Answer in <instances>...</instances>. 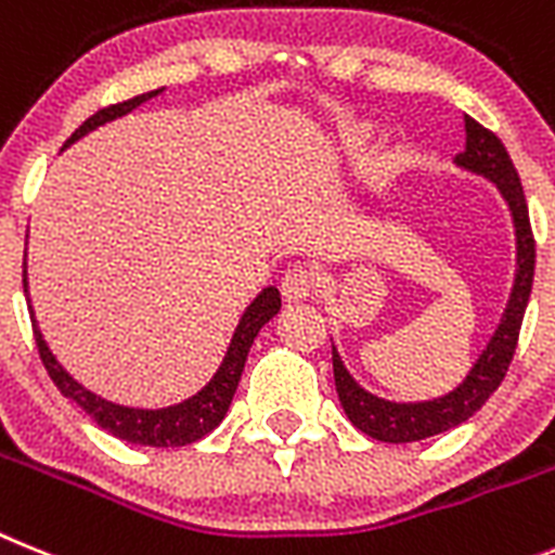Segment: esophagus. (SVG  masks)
<instances>
[{"label":"esophagus","mask_w":555,"mask_h":555,"mask_svg":"<svg viewBox=\"0 0 555 555\" xmlns=\"http://www.w3.org/2000/svg\"><path fill=\"white\" fill-rule=\"evenodd\" d=\"M312 284H315V279H312L310 268L307 264H293L282 276V296L287 301H305V298H310Z\"/></svg>","instance_id":"1"}]
</instances>
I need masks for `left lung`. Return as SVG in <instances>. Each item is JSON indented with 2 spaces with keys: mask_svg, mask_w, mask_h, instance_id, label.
<instances>
[{
  "mask_svg": "<svg viewBox=\"0 0 555 555\" xmlns=\"http://www.w3.org/2000/svg\"><path fill=\"white\" fill-rule=\"evenodd\" d=\"M466 125V147L457 153L455 164L461 170H469L475 176L489 178L498 186L503 201L508 204L511 220H514V237H517V273H514V287H511L508 305L498 330L480 351V358L469 369L464 383L452 388L450 393L424 402H391L377 393L365 391L358 379L351 377L344 365L337 349L332 346V369H335L337 399L344 404L349 422L365 436L388 441V444H411L422 438L447 433L457 424H464L486 404V399L498 391L508 371L514 349H517L519 326H522L525 307L531 298L533 284V262H537V245H533L531 220H528V204L519 184V176L505 153L503 142L483 125L472 117H464Z\"/></svg>",
  "mask_w": 555,
  "mask_h": 555,
  "instance_id": "1",
  "label": "left lung"
}]
</instances>
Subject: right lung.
I'll return each mask as SVG.
<instances>
[{"label":"right lung","mask_w":555,"mask_h":555,"mask_svg":"<svg viewBox=\"0 0 555 555\" xmlns=\"http://www.w3.org/2000/svg\"><path fill=\"white\" fill-rule=\"evenodd\" d=\"M162 91L164 89L147 91V94H139V98L125 100V103L100 108L94 117L86 119V122L80 125L69 139H66L64 147L75 144L77 139L91 133L94 128H100V125L125 117V114H131L137 105L147 103V100L162 94ZM22 282H24V296H27V262H24ZM27 305H30V296H27ZM279 307H282V296H279L276 287H273V284L271 287H264V291L259 293L248 307H245L237 330H234V335H231V344L229 349H225L223 363H220V369L215 371V377H211L201 391L192 393L190 399H184V402L170 404V408H156V411L108 402V399L98 397L94 391L83 388V385L77 383L64 365L57 363L55 354H52L50 346H47L44 335H41V330H38L36 315L30 318H33V335H36L38 354H41V360H44V369L50 371V377L52 383L57 385V391L64 393L66 399H72V402L80 404V408H83V411L89 413V416L94 418L103 430H108L111 436L122 438V441H131V444H142V447H186L192 444V441H197V438H204L206 433H211L220 422H223L231 399H234V391H237L240 377H243L250 344H254V337L259 335V330H262L273 315H276Z\"/></svg>","instance_id":"1"}]
</instances>
